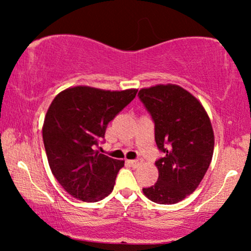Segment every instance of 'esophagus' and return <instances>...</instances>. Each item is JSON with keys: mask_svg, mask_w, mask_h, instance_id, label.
Returning <instances> with one entry per match:
<instances>
[{"mask_svg": "<svg viewBox=\"0 0 251 251\" xmlns=\"http://www.w3.org/2000/svg\"><path fill=\"white\" fill-rule=\"evenodd\" d=\"M128 162L131 164V167H133V168H137V167H139L140 164L143 163V160L142 159H137V160H129Z\"/></svg>", "mask_w": 251, "mask_h": 251, "instance_id": "34e87169", "label": "esophagus"}]
</instances>
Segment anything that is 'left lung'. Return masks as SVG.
<instances>
[{
  "label": "left lung",
  "instance_id": "left-lung-1",
  "mask_svg": "<svg viewBox=\"0 0 251 251\" xmlns=\"http://www.w3.org/2000/svg\"><path fill=\"white\" fill-rule=\"evenodd\" d=\"M139 99L152 116L155 142L164 153L155 162L159 178L143 188L145 197L160 204H174L197 190L214 154L210 119L200 101L176 84L140 89Z\"/></svg>",
  "mask_w": 251,
  "mask_h": 251
}]
</instances>
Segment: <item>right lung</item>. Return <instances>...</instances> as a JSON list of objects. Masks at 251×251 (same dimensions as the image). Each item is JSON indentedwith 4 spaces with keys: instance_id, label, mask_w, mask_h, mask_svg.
Wrapping results in <instances>:
<instances>
[{
    "instance_id": "add662e5",
    "label": "right lung",
    "mask_w": 251,
    "mask_h": 251,
    "mask_svg": "<svg viewBox=\"0 0 251 251\" xmlns=\"http://www.w3.org/2000/svg\"><path fill=\"white\" fill-rule=\"evenodd\" d=\"M137 91L77 85L59 92L51 102L42 128L43 143L51 173L72 197L97 202L111 194L125 161L99 154L94 147Z\"/></svg>"
}]
</instances>
